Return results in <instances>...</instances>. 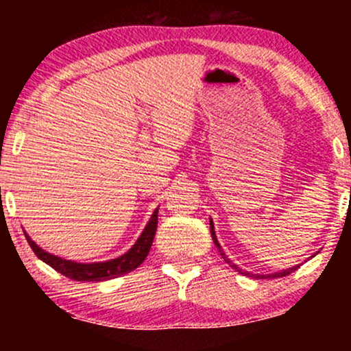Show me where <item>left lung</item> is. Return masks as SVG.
Here are the masks:
<instances>
[{"instance_id":"left-lung-1","label":"left lung","mask_w":351,"mask_h":351,"mask_svg":"<svg viewBox=\"0 0 351 351\" xmlns=\"http://www.w3.org/2000/svg\"><path fill=\"white\" fill-rule=\"evenodd\" d=\"M209 228H211V237H213V243H215L216 247L219 249V252H221V256H223V259L226 261V263H228L229 265H231L232 269H236V271L239 272V274H244V276H247V277H254V279H277V277H285V276H289V274H292L293 271H297V269L300 267V265H293V267L284 269V271H280V272H274V274H252V272H245V271H243V269L237 267V265H236L234 263H232V261H229L226 254L223 252V249H221L219 243H217V237H216V232H215V224H213V221H209ZM313 256H315V254H313ZM313 256H312V257H313Z\"/></svg>"}]
</instances>
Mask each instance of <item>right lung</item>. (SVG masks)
Here are the masks:
<instances>
[{
    "instance_id": "1",
    "label": "right lung",
    "mask_w": 351,
    "mask_h": 351,
    "mask_svg": "<svg viewBox=\"0 0 351 351\" xmlns=\"http://www.w3.org/2000/svg\"><path fill=\"white\" fill-rule=\"evenodd\" d=\"M156 226H158V208L153 211L150 221H148L143 232L140 234L138 239H136V243L132 245L123 256L117 257V259L106 261V263L92 264H80L74 263V261H66L62 259V257L52 256V254L46 252L44 249L39 247L26 232H24V236H26L27 243H29L31 249H33L36 256H38L43 263H46L47 265H51L52 269H56V271L62 274V276L79 282H100L115 279V277L123 276V274L132 272L134 269L138 267V265L145 261V257L148 256V252H150L153 237H155L156 232Z\"/></svg>"
}]
</instances>
